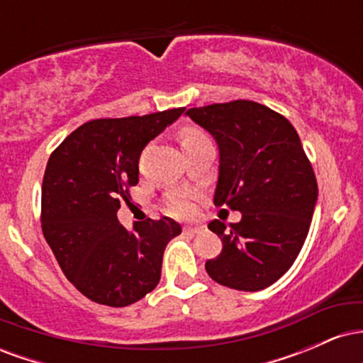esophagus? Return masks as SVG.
<instances>
[{
    "instance_id": "obj_1",
    "label": "esophagus",
    "mask_w": 363,
    "mask_h": 363,
    "mask_svg": "<svg viewBox=\"0 0 363 363\" xmlns=\"http://www.w3.org/2000/svg\"><path fill=\"white\" fill-rule=\"evenodd\" d=\"M201 230H203L201 225H186V227H184V234H189V235L199 234Z\"/></svg>"
}]
</instances>
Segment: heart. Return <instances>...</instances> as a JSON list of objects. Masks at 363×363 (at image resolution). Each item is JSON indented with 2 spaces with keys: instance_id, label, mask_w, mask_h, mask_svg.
<instances>
[{
  "instance_id": "1",
  "label": "heart",
  "mask_w": 363,
  "mask_h": 363,
  "mask_svg": "<svg viewBox=\"0 0 363 363\" xmlns=\"http://www.w3.org/2000/svg\"><path fill=\"white\" fill-rule=\"evenodd\" d=\"M198 136H203L198 129H186L181 135V141H187L198 138ZM193 208V203H191V198L186 193H174L167 198V210L174 215H187Z\"/></svg>"
}]
</instances>
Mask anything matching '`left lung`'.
Masks as SVG:
<instances>
[{"mask_svg": "<svg viewBox=\"0 0 363 363\" xmlns=\"http://www.w3.org/2000/svg\"><path fill=\"white\" fill-rule=\"evenodd\" d=\"M216 141L220 155L213 203L240 211V222L208 225L222 252L206 261L216 283L257 291L297 259L318 203V181L289 119L252 101L186 112Z\"/></svg>", "mask_w": 363, "mask_h": 363, "instance_id": "left-lung-1", "label": "left lung"}]
</instances>
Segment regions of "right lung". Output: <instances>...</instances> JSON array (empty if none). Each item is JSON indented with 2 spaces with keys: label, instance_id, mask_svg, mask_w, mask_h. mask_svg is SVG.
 <instances>
[{
  "label": "right lung",
  "instance_id": "obj_1",
  "mask_svg": "<svg viewBox=\"0 0 363 363\" xmlns=\"http://www.w3.org/2000/svg\"><path fill=\"white\" fill-rule=\"evenodd\" d=\"M184 107L123 119H95L74 129L49 157L43 181V232L62 273L90 301L111 307L138 302L160 281L172 218L131 230L118 220L121 201L138 184L141 152Z\"/></svg>",
  "mask_w": 363,
  "mask_h": 363
}]
</instances>
